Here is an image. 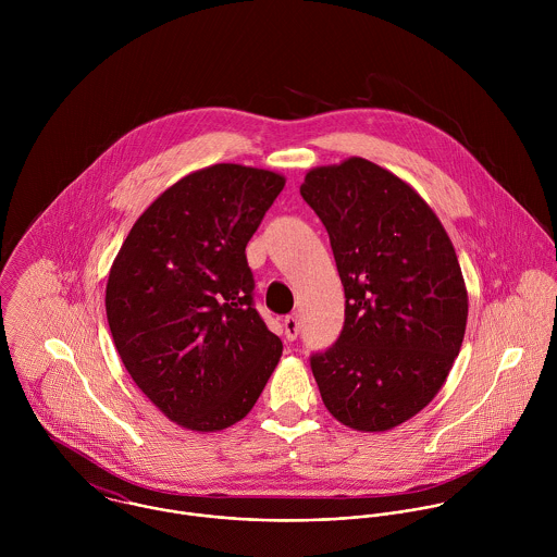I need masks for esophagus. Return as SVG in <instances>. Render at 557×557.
I'll use <instances>...</instances> for the list:
<instances>
[{
  "instance_id": "1",
  "label": "esophagus",
  "mask_w": 557,
  "mask_h": 557,
  "mask_svg": "<svg viewBox=\"0 0 557 557\" xmlns=\"http://www.w3.org/2000/svg\"><path fill=\"white\" fill-rule=\"evenodd\" d=\"M283 327H285L287 341H296L298 334H300V319H298V315H287L283 319Z\"/></svg>"
}]
</instances>
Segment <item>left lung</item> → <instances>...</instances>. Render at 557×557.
Wrapping results in <instances>:
<instances>
[{"label": "left lung", "instance_id": "8db88e82", "mask_svg": "<svg viewBox=\"0 0 557 557\" xmlns=\"http://www.w3.org/2000/svg\"><path fill=\"white\" fill-rule=\"evenodd\" d=\"M300 195L345 289L341 334L311 354L323 405L351 429H393L431 403L459 356L468 292L457 252L420 195L371 160L318 166Z\"/></svg>", "mask_w": 557, "mask_h": 557}]
</instances>
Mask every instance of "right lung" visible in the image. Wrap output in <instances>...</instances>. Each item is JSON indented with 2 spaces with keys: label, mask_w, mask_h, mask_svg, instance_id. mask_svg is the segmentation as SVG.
Masks as SVG:
<instances>
[{
  "label": "right lung",
  "mask_w": 557,
  "mask_h": 557,
  "mask_svg": "<svg viewBox=\"0 0 557 557\" xmlns=\"http://www.w3.org/2000/svg\"><path fill=\"white\" fill-rule=\"evenodd\" d=\"M285 186L272 171L212 164L139 216L107 283L115 349L160 411L193 431L242 420L283 343L255 309L246 244Z\"/></svg>",
  "instance_id": "right-lung-1"
}]
</instances>
